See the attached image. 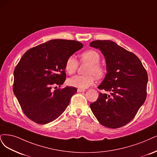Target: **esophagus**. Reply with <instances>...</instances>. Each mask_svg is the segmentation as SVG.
Wrapping results in <instances>:
<instances>
[{
    "mask_svg": "<svg viewBox=\"0 0 157 157\" xmlns=\"http://www.w3.org/2000/svg\"><path fill=\"white\" fill-rule=\"evenodd\" d=\"M78 92H85V89H78L77 90Z\"/></svg>",
    "mask_w": 157,
    "mask_h": 157,
    "instance_id": "obj_1",
    "label": "esophagus"
}]
</instances>
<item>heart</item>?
I'll return each mask as SVG.
<instances>
[{"label":"heart","mask_w":157,"mask_h":157,"mask_svg":"<svg viewBox=\"0 0 157 157\" xmlns=\"http://www.w3.org/2000/svg\"><path fill=\"white\" fill-rule=\"evenodd\" d=\"M100 55L93 49H89L83 52L80 55V61L83 63L88 64V67L85 70L86 75H77L69 78L67 81L70 86L78 87L79 89H86L92 85L94 83V76L97 79L104 77L106 68L101 64ZM78 68V61L74 55H70L66 60L64 68L67 74L72 75L74 74Z\"/></svg>","instance_id":"obj_1"}]
</instances>
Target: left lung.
Instances as JSON below:
<instances>
[{"mask_svg":"<svg viewBox=\"0 0 157 157\" xmlns=\"http://www.w3.org/2000/svg\"><path fill=\"white\" fill-rule=\"evenodd\" d=\"M90 45L100 50L107 66V74L98 88L110 93H100L90 109L105 127H122L134 118L145 102L147 73L135 54L114 42L95 40Z\"/></svg>","mask_w":157,"mask_h":157,"instance_id":"1","label":"left lung"}]
</instances>
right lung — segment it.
I'll list each match as a JSON object with an SVG mask.
<instances>
[{
  "label": "right lung",
  "instance_id": "obj_1",
  "mask_svg": "<svg viewBox=\"0 0 157 157\" xmlns=\"http://www.w3.org/2000/svg\"><path fill=\"white\" fill-rule=\"evenodd\" d=\"M83 46L75 40L55 39L24 53L14 69L13 90L29 119L47 124L67 109L77 89L68 86L57 89V86L60 87L67 77L66 60Z\"/></svg>",
  "mask_w": 157,
  "mask_h": 157
}]
</instances>
